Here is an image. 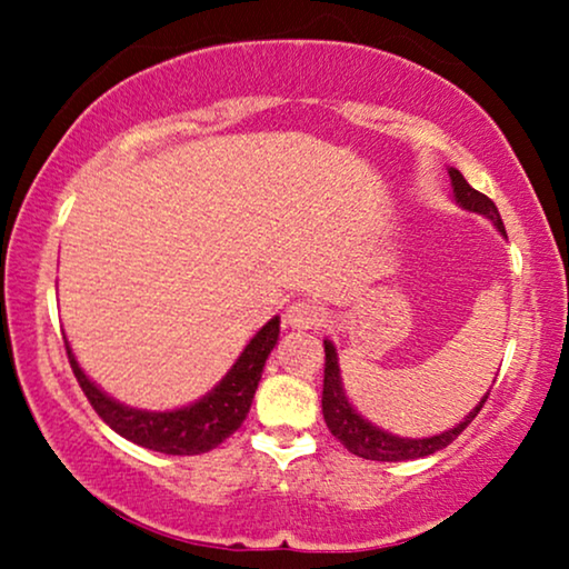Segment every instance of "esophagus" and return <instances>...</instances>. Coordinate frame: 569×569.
I'll list each match as a JSON object with an SVG mask.
<instances>
[{
	"label": "esophagus",
	"mask_w": 569,
	"mask_h": 569,
	"mask_svg": "<svg viewBox=\"0 0 569 569\" xmlns=\"http://www.w3.org/2000/svg\"><path fill=\"white\" fill-rule=\"evenodd\" d=\"M326 308L316 300H298L287 308L284 323L290 329H316V326H323L326 321Z\"/></svg>",
	"instance_id": "34e87169"
}]
</instances>
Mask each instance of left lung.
Listing matches in <instances>:
<instances>
[{"instance_id": "8db88e82", "label": "left lung", "mask_w": 569, "mask_h": 569, "mask_svg": "<svg viewBox=\"0 0 569 569\" xmlns=\"http://www.w3.org/2000/svg\"><path fill=\"white\" fill-rule=\"evenodd\" d=\"M448 176H450V186H453V199L458 201V207L469 209V212L485 214L487 220H492L495 228L500 230V236H505V224L500 220V212H497L495 201L485 197V193H479L477 189H471L469 181H466L456 168H448ZM323 349H326V368H323L321 407H323L326 427H329L333 438H337L349 453L368 458V461H411V458H425V456L438 453V450L448 448L450 442H453L458 435L471 425V419L479 415L489 396V391L481 396L477 407H473L461 422L450 427L446 432L430 435V438H399V435L380 430L378 425H372L370 419H365L360 411L349 403L345 393V383H341L337 347H333L331 339H323Z\"/></svg>"}]
</instances>
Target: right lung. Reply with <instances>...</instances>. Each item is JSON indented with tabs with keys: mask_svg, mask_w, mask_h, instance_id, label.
I'll return each instance as SVG.
<instances>
[{
	"mask_svg": "<svg viewBox=\"0 0 569 569\" xmlns=\"http://www.w3.org/2000/svg\"><path fill=\"white\" fill-rule=\"evenodd\" d=\"M279 339V316L271 318L253 333V339L248 341L243 352L232 368L224 372L220 383L212 391L201 396L199 401L189 403V407L170 409V411H147L134 409L127 403L116 401L106 391L92 383L84 376L80 362L74 360L72 347L67 345V357L72 365L74 378L80 388L88 396L92 409L98 411V417L111 427L113 432H119L121 438H127L137 446L158 450L166 456H199L207 453L220 446L224 438H230L232 432L243 425L253 403V393L259 388L263 365H267L271 349H274Z\"/></svg>",
	"mask_w": 569,
	"mask_h": 569,
	"instance_id": "right-lung-1",
	"label": "right lung"
}]
</instances>
